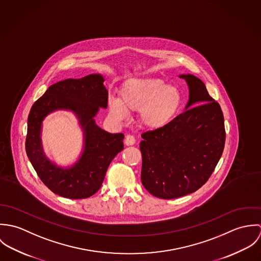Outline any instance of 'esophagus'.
Returning <instances> with one entry per match:
<instances>
[{
	"label": "esophagus",
	"instance_id": "esophagus-1",
	"mask_svg": "<svg viewBox=\"0 0 261 261\" xmlns=\"http://www.w3.org/2000/svg\"><path fill=\"white\" fill-rule=\"evenodd\" d=\"M124 144H125L126 146H134V145L136 144V139H135L133 136L128 135V136H126V137H125Z\"/></svg>",
	"mask_w": 261,
	"mask_h": 261
}]
</instances>
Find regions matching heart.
<instances>
[{
    "label": "heart",
    "instance_id": "obj_1",
    "mask_svg": "<svg viewBox=\"0 0 261 261\" xmlns=\"http://www.w3.org/2000/svg\"><path fill=\"white\" fill-rule=\"evenodd\" d=\"M183 95L175 85H167L160 78H132L123 83L119 98L110 97L109 110L122 121L127 112H140V123L149 130L169 125L181 110Z\"/></svg>",
    "mask_w": 261,
    "mask_h": 261
}]
</instances>
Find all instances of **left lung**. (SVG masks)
<instances>
[{
    "label": "left lung",
    "mask_w": 261,
    "mask_h": 261,
    "mask_svg": "<svg viewBox=\"0 0 261 261\" xmlns=\"http://www.w3.org/2000/svg\"><path fill=\"white\" fill-rule=\"evenodd\" d=\"M186 80V112L166 127L142 135V183L151 195L175 199L203 186L217 166L225 145L223 112L205 84L192 74Z\"/></svg>",
    "instance_id": "left-lung-1"
}]
</instances>
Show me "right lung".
<instances>
[{
    "instance_id": "1",
    "label": "right lung",
    "mask_w": 261,
    "mask_h": 261,
    "mask_svg": "<svg viewBox=\"0 0 261 261\" xmlns=\"http://www.w3.org/2000/svg\"><path fill=\"white\" fill-rule=\"evenodd\" d=\"M101 74L68 78L52 84L32 106L28 116L26 152L41 181L53 193L68 199H85L101 187L113 158L123 149L122 134H111L94 120L99 109L108 108L109 92ZM56 110L76 115L84 132V150L70 167L62 168L44 154L40 132L44 117Z\"/></svg>"
}]
</instances>
